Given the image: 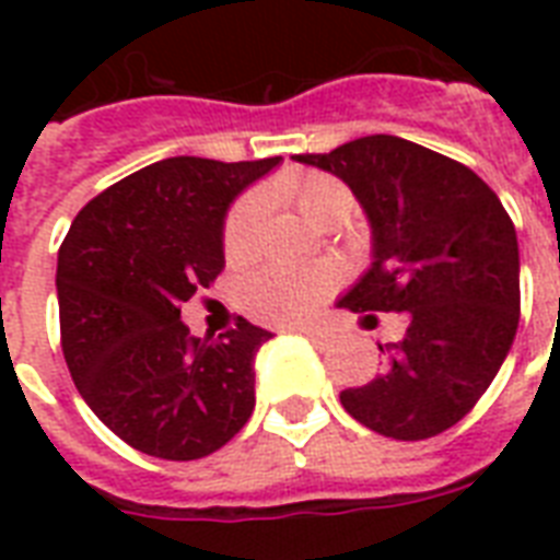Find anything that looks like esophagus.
I'll list each match as a JSON object with an SVG mask.
<instances>
[{"instance_id": "esophagus-1", "label": "esophagus", "mask_w": 560, "mask_h": 560, "mask_svg": "<svg viewBox=\"0 0 560 560\" xmlns=\"http://www.w3.org/2000/svg\"><path fill=\"white\" fill-rule=\"evenodd\" d=\"M299 334H305L307 340L319 342V346H323V342H328V331H323V328H314V325H302V328H299Z\"/></svg>"}]
</instances>
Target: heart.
Segmentation results:
<instances>
[{
	"mask_svg": "<svg viewBox=\"0 0 560 560\" xmlns=\"http://www.w3.org/2000/svg\"><path fill=\"white\" fill-rule=\"evenodd\" d=\"M272 194L319 229L342 226L354 211L351 188L323 171L288 174L272 186ZM258 226H261V206L255 197H244L229 209L223 223V253L229 261H246L255 253ZM334 284H337V270L328 264L305 267V270L270 267L244 281L241 305L258 323H302L331 293Z\"/></svg>",
	"mask_w": 560,
	"mask_h": 560,
	"instance_id": "1",
	"label": "heart"
}]
</instances>
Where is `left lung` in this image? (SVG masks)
Returning a JSON list of instances; mask_svg holds the SVG:
<instances>
[{"mask_svg":"<svg viewBox=\"0 0 560 560\" xmlns=\"http://www.w3.org/2000/svg\"><path fill=\"white\" fill-rule=\"evenodd\" d=\"M296 162L340 177L372 223L374 261L340 307L407 319L404 340L377 346L381 374L342 389V407L398 442L444 433L486 395L521 323L509 211L462 162L398 136H363Z\"/></svg>","mask_w":560,"mask_h":560,"instance_id":"left-lung-1","label":"left lung"}]
</instances>
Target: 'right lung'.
<instances>
[{"label":"right lung","mask_w":560,"mask_h":560,"mask_svg":"<svg viewBox=\"0 0 560 560\" xmlns=\"http://www.w3.org/2000/svg\"><path fill=\"white\" fill-rule=\"evenodd\" d=\"M281 156H171L78 211L57 253L60 346L90 409L136 451L191 462L220 451L255 407V354L272 334L191 337L179 307L223 270V218Z\"/></svg>","instance_id":"1"}]
</instances>
